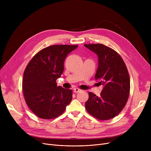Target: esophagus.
Masks as SVG:
<instances>
[{
  "label": "esophagus",
  "mask_w": 151,
  "mask_h": 151,
  "mask_svg": "<svg viewBox=\"0 0 151 151\" xmlns=\"http://www.w3.org/2000/svg\"><path fill=\"white\" fill-rule=\"evenodd\" d=\"M80 91H81V89H78V88H75V89H73V92H74L75 93H78V92H80Z\"/></svg>",
  "instance_id": "1"
}]
</instances>
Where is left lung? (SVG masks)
Here are the masks:
<instances>
[{
	"instance_id": "left-lung-1",
	"label": "left lung",
	"mask_w": 151,
	"mask_h": 151,
	"mask_svg": "<svg viewBox=\"0 0 151 151\" xmlns=\"http://www.w3.org/2000/svg\"><path fill=\"white\" fill-rule=\"evenodd\" d=\"M96 53L99 66L95 79L104 86L100 96L89 92L86 109L99 120H109L119 114L125 106L130 94V81L125 63L116 51L102 44H85Z\"/></svg>"
}]
</instances>
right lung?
I'll list each match as a JSON object with an SVG mask.
<instances>
[{
	"instance_id": "1",
	"label": "right lung",
	"mask_w": 151,
	"mask_h": 151,
	"mask_svg": "<svg viewBox=\"0 0 151 151\" xmlns=\"http://www.w3.org/2000/svg\"><path fill=\"white\" fill-rule=\"evenodd\" d=\"M78 45H52L40 51L23 75L22 92L26 104L37 116L51 119L61 115L72 100V91L58 86L67 55Z\"/></svg>"
}]
</instances>
